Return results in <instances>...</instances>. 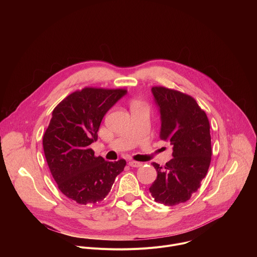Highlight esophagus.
Instances as JSON below:
<instances>
[{
	"label": "esophagus",
	"mask_w": 257,
	"mask_h": 257,
	"mask_svg": "<svg viewBox=\"0 0 257 257\" xmlns=\"http://www.w3.org/2000/svg\"><path fill=\"white\" fill-rule=\"evenodd\" d=\"M141 163H139V162H135V161H130L129 162V166L130 167H132V168H139V167H141Z\"/></svg>",
	"instance_id": "obj_1"
}]
</instances>
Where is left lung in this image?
<instances>
[{
  "mask_svg": "<svg viewBox=\"0 0 257 257\" xmlns=\"http://www.w3.org/2000/svg\"><path fill=\"white\" fill-rule=\"evenodd\" d=\"M161 116L160 137L173 146V159L161 167L153 163L158 177L150 187L157 202H186L200 187L211 160L209 122L196 100L177 90L152 88Z\"/></svg>",
  "mask_w": 257,
  "mask_h": 257,
  "instance_id": "obj_1",
  "label": "left lung"
}]
</instances>
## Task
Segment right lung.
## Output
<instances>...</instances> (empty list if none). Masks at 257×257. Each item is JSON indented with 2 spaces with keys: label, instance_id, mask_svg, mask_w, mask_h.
Returning a JSON list of instances; mask_svg holds the SVG:
<instances>
[{
  "label": "right lung",
  "instance_id": "obj_1",
  "mask_svg": "<svg viewBox=\"0 0 257 257\" xmlns=\"http://www.w3.org/2000/svg\"><path fill=\"white\" fill-rule=\"evenodd\" d=\"M127 90L86 87L63 99L43 138L50 171L61 192L79 204H94L111 191L125 160L105 162L89 145L104 115Z\"/></svg>",
  "mask_w": 257,
  "mask_h": 257
}]
</instances>
